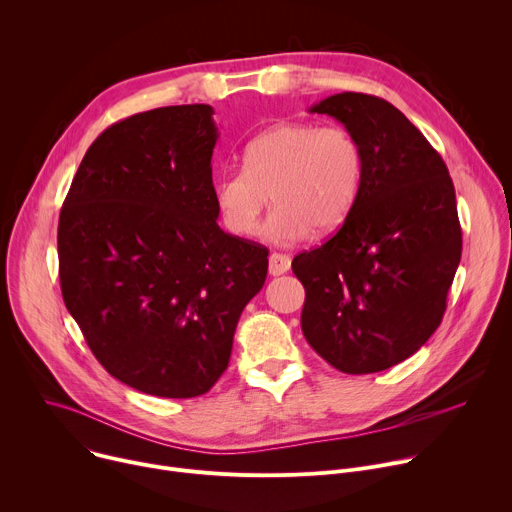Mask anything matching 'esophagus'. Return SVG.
<instances>
[{
    "mask_svg": "<svg viewBox=\"0 0 512 512\" xmlns=\"http://www.w3.org/2000/svg\"><path fill=\"white\" fill-rule=\"evenodd\" d=\"M289 267H291V259L287 255H281V253L269 255V275H273V277L283 275L289 271Z\"/></svg>",
    "mask_w": 512,
    "mask_h": 512,
    "instance_id": "1",
    "label": "esophagus"
}]
</instances>
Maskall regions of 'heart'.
Returning a JSON list of instances; mask_svg holds the SVG:
<instances>
[{
	"instance_id": "b5f03b06",
	"label": "heart",
	"mask_w": 512,
	"mask_h": 512,
	"mask_svg": "<svg viewBox=\"0 0 512 512\" xmlns=\"http://www.w3.org/2000/svg\"><path fill=\"white\" fill-rule=\"evenodd\" d=\"M362 180V152L340 125L279 123L253 137L243 168H227L214 180V202L225 227L247 237L271 200L263 233L275 243L328 233L344 223Z\"/></svg>"
}]
</instances>
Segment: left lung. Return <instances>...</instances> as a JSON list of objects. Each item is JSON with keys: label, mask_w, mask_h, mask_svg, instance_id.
<instances>
[{"label": "left lung", "mask_w": 512, "mask_h": 512, "mask_svg": "<svg viewBox=\"0 0 512 512\" xmlns=\"http://www.w3.org/2000/svg\"><path fill=\"white\" fill-rule=\"evenodd\" d=\"M308 111L354 135L362 180L340 231L291 261L306 289L302 332L334 369L379 373L442 324L462 257L454 184L442 156L385 99L338 93Z\"/></svg>", "instance_id": "obj_1"}]
</instances>
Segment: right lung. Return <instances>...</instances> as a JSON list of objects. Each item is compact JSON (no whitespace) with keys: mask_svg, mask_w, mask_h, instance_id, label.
I'll use <instances>...</instances> for the list:
<instances>
[{"mask_svg":"<svg viewBox=\"0 0 512 512\" xmlns=\"http://www.w3.org/2000/svg\"><path fill=\"white\" fill-rule=\"evenodd\" d=\"M210 105L160 107L105 129L58 221L66 310L111 377L141 393L204 395L229 367L269 251L218 227Z\"/></svg>","mask_w":512,"mask_h":512,"instance_id":"right-lung-1","label":"right lung"}]
</instances>
